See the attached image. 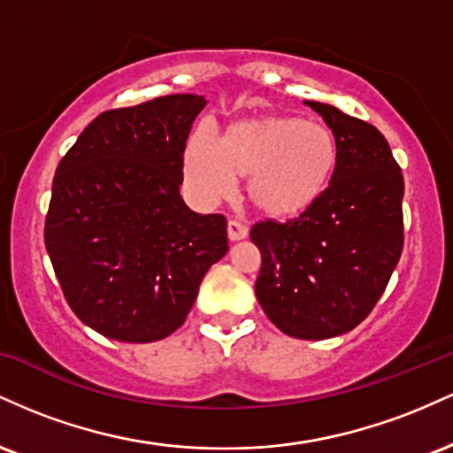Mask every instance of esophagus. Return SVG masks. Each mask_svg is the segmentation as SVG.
<instances>
[{
  "label": "esophagus",
  "instance_id": "34e87169",
  "mask_svg": "<svg viewBox=\"0 0 453 453\" xmlns=\"http://www.w3.org/2000/svg\"><path fill=\"white\" fill-rule=\"evenodd\" d=\"M249 234V227L241 223L238 219H230L227 221V236H230V241H242V238H247Z\"/></svg>",
  "mask_w": 453,
  "mask_h": 453
}]
</instances>
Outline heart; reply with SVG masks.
<instances>
[{"instance_id":"obj_1","label":"heart","mask_w":453,"mask_h":453,"mask_svg":"<svg viewBox=\"0 0 453 453\" xmlns=\"http://www.w3.org/2000/svg\"><path fill=\"white\" fill-rule=\"evenodd\" d=\"M330 129L296 117L249 119L219 138L211 127L191 136L185 174L191 191L211 202L236 189V176H251L249 196L259 211L292 217L319 197L334 168Z\"/></svg>"}]
</instances>
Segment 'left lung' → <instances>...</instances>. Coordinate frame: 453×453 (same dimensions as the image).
Listing matches in <instances>:
<instances>
[{
	"label": "left lung",
	"instance_id": "1",
	"mask_svg": "<svg viewBox=\"0 0 453 453\" xmlns=\"http://www.w3.org/2000/svg\"><path fill=\"white\" fill-rule=\"evenodd\" d=\"M332 129L330 185L296 219L251 227L262 253L256 296L294 339L345 334L381 298L403 253L400 165L375 126L321 102H304Z\"/></svg>",
	"mask_w": 453,
	"mask_h": 453
}]
</instances>
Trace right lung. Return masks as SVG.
<instances>
[{
    "instance_id": "1",
    "label": "right lung",
    "mask_w": 453,
    "mask_h": 453,
    "mask_svg": "<svg viewBox=\"0 0 453 453\" xmlns=\"http://www.w3.org/2000/svg\"><path fill=\"white\" fill-rule=\"evenodd\" d=\"M204 106L176 93L102 112L57 165L46 251L70 309L108 339L173 334L227 253L226 217L197 215L180 197L187 138Z\"/></svg>"
}]
</instances>
